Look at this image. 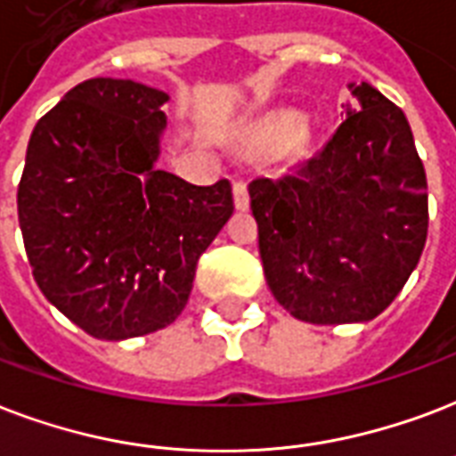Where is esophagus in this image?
<instances>
[{
    "mask_svg": "<svg viewBox=\"0 0 456 456\" xmlns=\"http://www.w3.org/2000/svg\"><path fill=\"white\" fill-rule=\"evenodd\" d=\"M234 205H236V210H248V205H251L246 182H241V179H236L234 182Z\"/></svg>",
    "mask_w": 456,
    "mask_h": 456,
    "instance_id": "obj_1",
    "label": "esophagus"
}]
</instances>
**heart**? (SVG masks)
Listing matches in <instances>:
<instances>
[{
    "label": "heart",
    "instance_id": "1",
    "mask_svg": "<svg viewBox=\"0 0 456 456\" xmlns=\"http://www.w3.org/2000/svg\"><path fill=\"white\" fill-rule=\"evenodd\" d=\"M297 128V119L291 114H282V117H274V119H267L265 126H263V135L270 138V141H284L289 138Z\"/></svg>",
    "mask_w": 456,
    "mask_h": 456
}]
</instances>
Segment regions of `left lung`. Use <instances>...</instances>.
Segmentation results:
<instances>
[{
	"mask_svg": "<svg viewBox=\"0 0 456 456\" xmlns=\"http://www.w3.org/2000/svg\"><path fill=\"white\" fill-rule=\"evenodd\" d=\"M349 88L346 119L321 151L248 183L267 284L315 325L380 315L428 236L426 169L404 112L368 83Z\"/></svg>",
	"mask_w": 456,
	"mask_h": 456,
	"instance_id": "obj_1",
	"label": "left lung"
}]
</instances>
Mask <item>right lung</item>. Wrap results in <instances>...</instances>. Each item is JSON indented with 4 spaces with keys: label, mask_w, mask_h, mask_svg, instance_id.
<instances>
[{
    "label": "right lung",
    "mask_w": 456,
    "mask_h": 456,
    "mask_svg": "<svg viewBox=\"0 0 456 456\" xmlns=\"http://www.w3.org/2000/svg\"><path fill=\"white\" fill-rule=\"evenodd\" d=\"M167 93L128 78L78 83L37 121L19 224L50 304L97 339L167 328L200 253L234 213L232 183L155 169Z\"/></svg>",
    "instance_id": "add662e5"
}]
</instances>
